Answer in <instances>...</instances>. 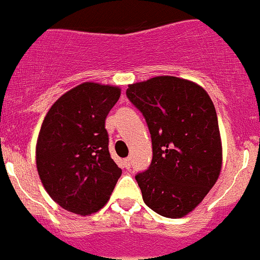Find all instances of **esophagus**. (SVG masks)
<instances>
[{
    "label": "esophagus",
    "instance_id": "34e87169",
    "mask_svg": "<svg viewBox=\"0 0 260 260\" xmlns=\"http://www.w3.org/2000/svg\"><path fill=\"white\" fill-rule=\"evenodd\" d=\"M124 167L127 168V170H131V158L124 159Z\"/></svg>",
    "mask_w": 260,
    "mask_h": 260
}]
</instances>
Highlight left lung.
Wrapping results in <instances>:
<instances>
[{
  "label": "left lung",
  "instance_id": "left-lung-1",
  "mask_svg": "<svg viewBox=\"0 0 260 260\" xmlns=\"http://www.w3.org/2000/svg\"><path fill=\"white\" fill-rule=\"evenodd\" d=\"M146 120L153 159L136 175L144 202L156 214L182 217L202 202L221 168L219 124L210 95L191 81L156 76L128 85Z\"/></svg>",
  "mask_w": 260,
  "mask_h": 260
}]
</instances>
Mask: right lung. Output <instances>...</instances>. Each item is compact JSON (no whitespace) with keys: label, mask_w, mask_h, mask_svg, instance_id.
<instances>
[{"label":"right lung","mask_w":260,"mask_h":260,"mask_svg":"<svg viewBox=\"0 0 260 260\" xmlns=\"http://www.w3.org/2000/svg\"><path fill=\"white\" fill-rule=\"evenodd\" d=\"M119 97L116 86L80 84L58 98L44 119L36 146L37 171L49 196L67 211L97 212L120 177L105 128Z\"/></svg>","instance_id":"add662e5"}]
</instances>
